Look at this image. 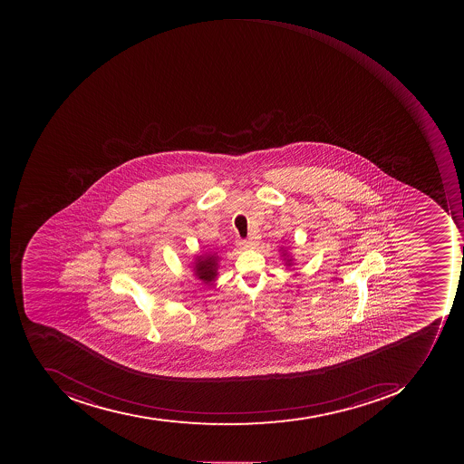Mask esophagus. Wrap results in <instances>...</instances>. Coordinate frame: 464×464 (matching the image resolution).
Listing matches in <instances>:
<instances>
[{"instance_id": "34e87169", "label": "esophagus", "mask_w": 464, "mask_h": 464, "mask_svg": "<svg viewBox=\"0 0 464 464\" xmlns=\"http://www.w3.org/2000/svg\"><path fill=\"white\" fill-rule=\"evenodd\" d=\"M238 246L241 249L252 248V241H249V239H239Z\"/></svg>"}]
</instances>
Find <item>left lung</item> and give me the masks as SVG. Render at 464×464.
<instances>
[{"mask_svg":"<svg viewBox=\"0 0 464 464\" xmlns=\"http://www.w3.org/2000/svg\"><path fill=\"white\" fill-rule=\"evenodd\" d=\"M283 255H285V265H287V266H291V265H293V262H291L293 261V259H291V257L288 256L287 252H285V254Z\"/></svg>","mask_w":464,"mask_h":464,"instance_id":"left-lung-1","label":"left lung"}]
</instances>
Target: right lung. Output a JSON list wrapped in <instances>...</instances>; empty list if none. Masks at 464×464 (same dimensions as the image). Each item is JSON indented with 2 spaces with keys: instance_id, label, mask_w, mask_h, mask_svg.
I'll use <instances>...</instances> for the list:
<instances>
[{
  "instance_id": "1",
  "label": "right lung",
  "mask_w": 464,
  "mask_h": 464,
  "mask_svg": "<svg viewBox=\"0 0 464 464\" xmlns=\"http://www.w3.org/2000/svg\"><path fill=\"white\" fill-rule=\"evenodd\" d=\"M218 256L216 254L199 255L195 259L194 273L198 279L210 285L218 277Z\"/></svg>"
}]
</instances>
